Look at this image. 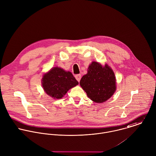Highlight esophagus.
Wrapping results in <instances>:
<instances>
[{
  "instance_id": "obj_1",
  "label": "esophagus",
  "mask_w": 156,
  "mask_h": 156,
  "mask_svg": "<svg viewBox=\"0 0 156 156\" xmlns=\"http://www.w3.org/2000/svg\"><path fill=\"white\" fill-rule=\"evenodd\" d=\"M75 78L76 79V80H77L78 82H80V80H81V75L80 74L76 75H75Z\"/></svg>"
}]
</instances>
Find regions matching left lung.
Returning a JSON list of instances; mask_svg holds the SVG:
<instances>
[{
  "label": "left lung",
  "mask_w": 156,
  "mask_h": 156,
  "mask_svg": "<svg viewBox=\"0 0 156 156\" xmlns=\"http://www.w3.org/2000/svg\"><path fill=\"white\" fill-rule=\"evenodd\" d=\"M87 97L95 103L107 101L116 90V80L113 70L106 64L103 67L97 62L89 66L87 73L80 82Z\"/></svg>",
  "instance_id": "obj_1"
}]
</instances>
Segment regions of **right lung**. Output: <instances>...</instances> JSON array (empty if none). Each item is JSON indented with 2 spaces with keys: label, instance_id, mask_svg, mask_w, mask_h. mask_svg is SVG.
Wrapping results in <instances>:
<instances>
[{
  "label": "right lung",
  "instance_id": "1",
  "mask_svg": "<svg viewBox=\"0 0 156 156\" xmlns=\"http://www.w3.org/2000/svg\"><path fill=\"white\" fill-rule=\"evenodd\" d=\"M42 84L47 95L53 98L60 99L70 89L78 85V82L71 72L56 67L44 75Z\"/></svg>",
  "mask_w": 156,
  "mask_h": 156
}]
</instances>
